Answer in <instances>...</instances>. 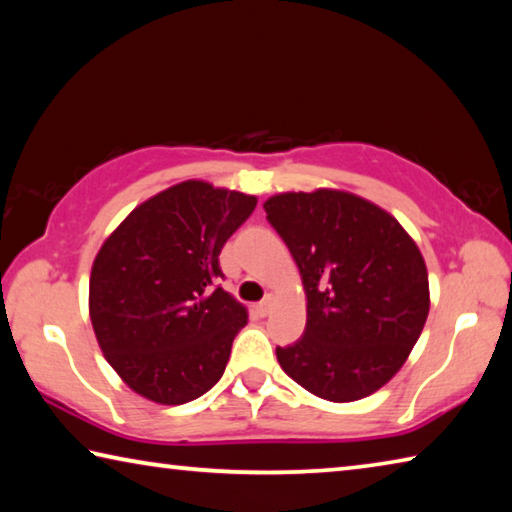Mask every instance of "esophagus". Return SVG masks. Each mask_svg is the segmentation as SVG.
Masks as SVG:
<instances>
[{"instance_id": "esophagus-1", "label": "esophagus", "mask_w": 512, "mask_h": 512, "mask_svg": "<svg viewBox=\"0 0 512 512\" xmlns=\"http://www.w3.org/2000/svg\"><path fill=\"white\" fill-rule=\"evenodd\" d=\"M273 305H275V296H273V293H268V296H266L262 302H257L255 311H257L259 316H268V314H271Z\"/></svg>"}]
</instances>
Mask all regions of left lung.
<instances>
[{
  "label": "left lung",
  "instance_id": "left-lung-1",
  "mask_svg": "<svg viewBox=\"0 0 512 512\" xmlns=\"http://www.w3.org/2000/svg\"><path fill=\"white\" fill-rule=\"evenodd\" d=\"M307 293L302 339L277 348L282 370L329 402L368 397L409 359L429 316L422 253L395 216L339 189L264 203Z\"/></svg>",
  "mask_w": 512,
  "mask_h": 512
}]
</instances>
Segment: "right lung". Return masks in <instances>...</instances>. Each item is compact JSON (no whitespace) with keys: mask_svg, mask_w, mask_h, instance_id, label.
Masks as SVG:
<instances>
[{"mask_svg":"<svg viewBox=\"0 0 512 512\" xmlns=\"http://www.w3.org/2000/svg\"><path fill=\"white\" fill-rule=\"evenodd\" d=\"M255 196L185 180L119 223L94 257L90 320L103 357L137 395L185 404L221 379L246 307L221 287L225 241Z\"/></svg>","mask_w":512,"mask_h":512,"instance_id":"right-lung-1","label":"right lung"}]
</instances>
